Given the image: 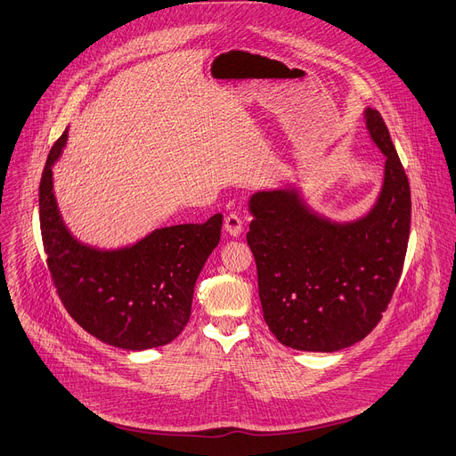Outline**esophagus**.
I'll return each mask as SVG.
<instances>
[{"instance_id":"34e87169","label":"esophagus","mask_w":456,"mask_h":456,"mask_svg":"<svg viewBox=\"0 0 456 456\" xmlns=\"http://www.w3.org/2000/svg\"><path fill=\"white\" fill-rule=\"evenodd\" d=\"M224 227H225V231H227L231 236H240L241 231H243V222H241V218H240L238 215L231 213V215L225 216Z\"/></svg>"}]
</instances>
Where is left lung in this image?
I'll return each instance as SVG.
<instances>
[{
  "mask_svg": "<svg viewBox=\"0 0 456 456\" xmlns=\"http://www.w3.org/2000/svg\"><path fill=\"white\" fill-rule=\"evenodd\" d=\"M386 154L380 198L365 218L335 224L311 213L297 191L256 192L247 232L264 320L298 351L333 353L365 338L386 313L402 276L411 189L379 110H365Z\"/></svg>",
  "mask_w": 456,
  "mask_h": 456,
  "instance_id": "1",
  "label": "left lung"
}]
</instances>
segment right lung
Segmentation results:
<instances>
[{
	"label": "right lung",
	"mask_w": 456,
	"mask_h": 456,
	"mask_svg": "<svg viewBox=\"0 0 456 456\" xmlns=\"http://www.w3.org/2000/svg\"><path fill=\"white\" fill-rule=\"evenodd\" d=\"M65 142L67 131L39 182L41 240L63 307L87 333L121 349L173 342L189 322L194 283L220 241L224 216L156 229L119 251L81 245L65 229L53 192V163Z\"/></svg>",
	"instance_id": "obj_1"
}]
</instances>
